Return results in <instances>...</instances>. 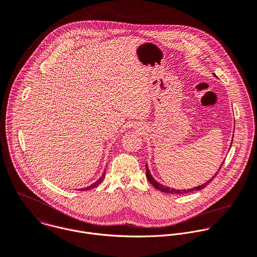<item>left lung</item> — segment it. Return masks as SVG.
Instances as JSON below:
<instances>
[{"label":"left lung","mask_w":257,"mask_h":257,"mask_svg":"<svg viewBox=\"0 0 257 257\" xmlns=\"http://www.w3.org/2000/svg\"><path fill=\"white\" fill-rule=\"evenodd\" d=\"M214 75V74H213ZM215 76V75H214ZM232 144V143H231ZM224 163V162H223ZM222 165L223 164H221V167H222ZM220 167V168H221ZM146 168H147V177H148V179H149V181L157 188V189H159V190H161V191H163V192H167V193H175V194H183V193H187V192H192V191H195V190H200V189H202V188H204L205 186H207L212 180H213V178L216 176V174L218 173V171L220 170V168H219V170L218 171L212 176V178H210L208 181H206V182H204L203 184H201V185H198V186H196V187H193V188H189V189H174V188H171V187H168V186H165V185H163L162 183H159L154 177H153V175L151 174V172H150V170H149V167H148V165H146Z\"/></svg>","instance_id":"obj_1"}]
</instances>
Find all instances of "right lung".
I'll return each instance as SVG.
<instances>
[{
    "label": "right lung",
    "instance_id": "add662e5",
    "mask_svg": "<svg viewBox=\"0 0 257 257\" xmlns=\"http://www.w3.org/2000/svg\"><path fill=\"white\" fill-rule=\"evenodd\" d=\"M104 175H105V171L102 173V175H101V176H100V177H99V178H98V179H97L95 182H93L92 184H90V185H89V186H87V187H85V188H81L80 190H87V189H90V188H93V187H95L96 185H98V184H99V183L102 181V179L104 178Z\"/></svg>",
    "mask_w": 257,
    "mask_h": 257
}]
</instances>
